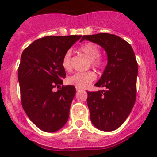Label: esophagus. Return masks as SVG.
<instances>
[{"mask_svg": "<svg viewBox=\"0 0 157 157\" xmlns=\"http://www.w3.org/2000/svg\"><path fill=\"white\" fill-rule=\"evenodd\" d=\"M80 89H79V88H77V92H79V91H80Z\"/></svg>", "mask_w": 157, "mask_h": 157, "instance_id": "obj_1", "label": "esophagus"}]
</instances>
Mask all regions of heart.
<instances>
[{"label":"heart","instance_id":"obj_1","mask_svg":"<svg viewBox=\"0 0 157 157\" xmlns=\"http://www.w3.org/2000/svg\"><path fill=\"white\" fill-rule=\"evenodd\" d=\"M80 50L90 59L92 67L98 69L103 67V60L100 57V48L97 44L93 43V42H87L80 46ZM70 59H71V52L70 51H67L63 56L62 62H61L63 68L67 71L71 70ZM95 79H96L95 73L92 70H90V71L83 72V73H76L74 75L68 77L67 81L70 84L75 86L77 88L83 89L87 87L89 85V83L94 81Z\"/></svg>","mask_w":157,"mask_h":157}]
</instances>
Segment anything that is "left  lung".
I'll use <instances>...</instances> for the list:
<instances>
[{
    "label": "left lung",
    "mask_w": 157,
    "mask_h": 157,
    "mask_svg": "<svg viewBox=\"0 0 157 157\" xmlns=\"http://www.w3.org/2000/svg\"><path fill=\"white\" fill-rule=\"evenodd\" d=\"M107 52L108 63L95 86L106 90L87 92L90 121L97 128L111 132L119 128L129 115L136 98L138 64L132 48L115 35L99 33L83 36Z\"/></svg>",
    "instance_id": "obj_1"
}]
</instances>
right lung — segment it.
Returning a JSON list of instances; mask_svg holds the SVG:
<instances>
[{
	"label": "right lung",
	"instance_id": "obj_1",
	"mask_svg": "<svg viewBox=\"0 0 157 157\" xmlns=\"http://www.w3.org/2000/svg\"><path fill=\"white\" fill-rule=\"evenodd\" d=\"M82 36H46L34 41L21 56L18 82L23 109L41 130L58 131L64 126L76 94L73 85H63L66 77L62 58Z\"/></svg>",
	"mask_w": 157,
	"mask_h": 157
}]
</instances>
